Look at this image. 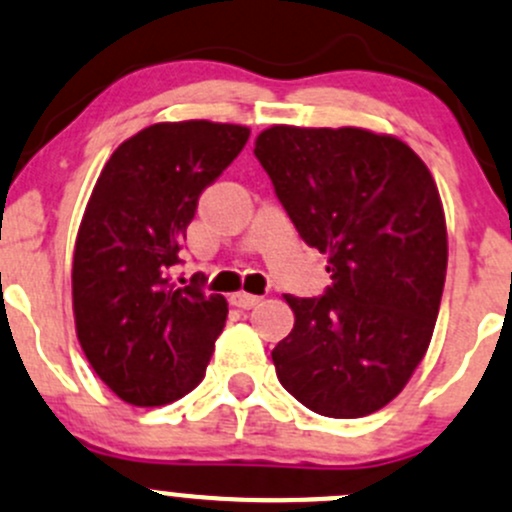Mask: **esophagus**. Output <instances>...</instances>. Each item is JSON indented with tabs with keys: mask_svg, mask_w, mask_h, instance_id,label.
I'll return each instance as SVG.
<instances>
[{
	"mask_svg": "<svg viewBox=\"0 0 512 512\" xmlns=\"http://www.w3.org/2000/svg\"><path fill=\"white\" fill-rule=\"evenodd\" d=\"M231 303H234L236 308L251 310V308H256L258 303H261V298H258V295H251V293H244V291H239V293H234V295H231Z\"/></svg>",
	"mask_w": 512,
	"mask_h": 512,
	"instance_id": "34e87169",
	"label": "esophagus"
}]
</instances>
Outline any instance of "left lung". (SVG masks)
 Masks as SVG:
<instances>
[{
  "label": "left lung",
  "instance_id": "obj_1",
  "mask_svg": "<svg viewBox=\"0 0 512 512\" xmlns=\"http://www.w3.org/2000/svg\"><path fill=\"white\" fill-rule=\"evenodd\" d=\"M254 152L333 278L323 298L283 295L295 323L271 352L278 379L315 414L377 412L434 335L449 263L439 187L407 142L352 125H271Z\"/></svg>",
  "mask_w": 512,
  "mask_h": 512
}]
</instances>
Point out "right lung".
Segmentation results:
<instances>
[{
  "instance_id": "1",
  "label": "right lung",
  "mask_w": 512,
  "mask_h": 512,
  "mask_svg": "<svg viewBox=\"0 0 512 512\" xmlns=\"http://www.w3.org/2000/svg\"><path fill=\"white\" fill-rule=\"evenodd\" d=\"M249 135L212 120L155 123L100 170L73 251V320L86 360L123 402L162 407L204 379L229 305L197 283L177 288L170 268L199 194Z\"/></svg>"
}]
</instances>
